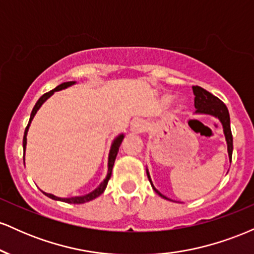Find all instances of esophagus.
<instances>
[{
  "label": "esophagus",
  "instance_id": "1",
  "mask_svg": "<svg viewBox=\"0 0 254 254\" xmlns=\"http://www.w3.org/2000/svg\"><path fill=\"white\" fill-rule=\"evenodd\" d=\"M145 129H147V127H145L143 121H141V119H136V121H133L132 123H131V131H132L133 133L144 132Z\"/></svg>",
  "mask_w": 254,
  "mask_h": 254
}]
</instances>
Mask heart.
I'll list each match as a JSON object with an SVG mask.
<instances>
[{
	"instance_id": "b5f03b06",
	"label": "heart",
	"mask_w": 254,
	"mask_h": 254,
	"mask_svg": "<svg viewBox=\"0 0 254 254\" xmlns=\"http://www.w3.org/2000/svg\"><path fill=\"white\" fill-rule=\"evenodd\" d=\"M172 99H173V95L165 94L164 97H162V103H164V104H170L171 101H172Z\"/></svg>"
}]
</instances>
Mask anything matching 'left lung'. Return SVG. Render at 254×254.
<instances>
[{
  "mask_svg": "<svg viewBox=\"0 0 254 254\" xmlns=\"http://www.w3.org/2000/svg\"><path fill=\"white\" fill-rule=\"evenodd\" d=\"M194 94V107H196L197 115H209L212 117L217 118L221 122L223 127V132L224 137H226L227 141V149H228V156L229 160L232 161V154H233V136H232V130H230V118H229V112L227 106L222 101L220 100L217 97L212 95L211 93H209L208 90H205L199 86H193L192 87ZM147 176L148 179L151 184V188L154 189V191L156 192L159 196H161L165 199L171 200L170 198H167L161 192H159L155 189V186L151 183L149 172L147 170Z\"/></svg>",
  "mask_w": 254,
  "mask_h": 254,
  "instance_id": "8db88e82",
  "label": "left lung"
}]
</instances>
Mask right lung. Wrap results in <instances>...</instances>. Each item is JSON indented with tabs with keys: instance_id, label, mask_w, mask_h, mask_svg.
Returning <instances> with one entry per match:
<instances>
[{
	"instance_id": "right-lung-1",
	"label": "right lung",
	"mask_w": 254,
	"mask_h": 254,
	"mask_svg": "<svg viewBox=\"0 0 254 254\" xmlns=\"http://www.w3.org/2000/svg\"><path fill=\"white\" fill-rule=\"evenodd\" d=\"M75 83H76V82H75V81H69V82L61 83L60 86H57L55 89H52V90H50V92L45 93V94L42 95V97L39 98V100L37 101V104L34 105L33 110H32V113H31L30 122H28L27 127H26V129H25L24 141H22V147H24V164H25L26 143H27V132H28V129H30V125H31L32 119L34 118V116H36V113L38 112V110L40 109V106H42V105L45 103V101L48 100V99L50 98L55 92H57V90H62V89L68 88V87H70V86H72V84H75ZM123 138H124V133H121V135L117 136L115 139H113L112 145H111V149H110V154H109V170H107V176L104 179V182L101 183L100 185H99L94 191L89 192L88 194H84V196H76V197H70V198H60V197H57V196H54V194H51V193H46V192H44V194H45V196H48L49 198H52V199H55V200H61V202L72 203V204H82V203L89 202V200L95 199V198L100 196V194L105 191V189H106L107 183H109V180H110V178H111V174H112V168H113V165H115V160H116V157H117L119 147H121Z\"/></svg>"
}]
</instances>
